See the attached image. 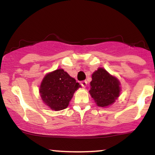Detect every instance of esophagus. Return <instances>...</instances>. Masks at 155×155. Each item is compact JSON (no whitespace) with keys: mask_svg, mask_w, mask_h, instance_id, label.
<instances>
[{"mask_svg":"<svg viewBox=\"0 0 155 155\" xmlns=\"http://www.w3.org/2000/svg\"><path fill=\"white\" fill-rule=\"evenodd\" d=\"M87 84V82L86 80H83V81H82L81 82H80V84H81L82 87H86Z\"/></svg>","mask_w":155,"mask_h":155,"instance_id":"34e87169","label":"esophagus"}]
</instances>
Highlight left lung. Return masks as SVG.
<instances>
[{"label":"left lung","instance_id":"8db88e82","mask_svg":"<svg viewBox=\"0 0 155 155\" xmlns=\"http://www.w3.org/2000/svg\"><path fill=\"white\" fill-rule=\"evenodd\" d=\"M92 79L89 92L97 105L105 107L115 102L120 95L119 80L102 68L93 73Z\"/></svg>","mask_w":155,"mask_h":155}]
</instances>
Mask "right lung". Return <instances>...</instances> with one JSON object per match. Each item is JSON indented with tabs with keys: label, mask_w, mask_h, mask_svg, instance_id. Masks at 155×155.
<instances>
[{
	"label": "right lung",
	"mask_w": 155,
	"mask_h": 155,
	"mask_svg": "<svg viewBox=\"0 0 155 155\" xmlns=\"http://www.w3.org/2000/svg\"><path fill=\"white\" fill-rule=\"evenodd\" d=\"M80 87L63 69L46 74L40 85L39 93L45 104L55 111L66 109L74 92Z\"/></svg>",
	"instance_id": "1"
}]
</instances>
